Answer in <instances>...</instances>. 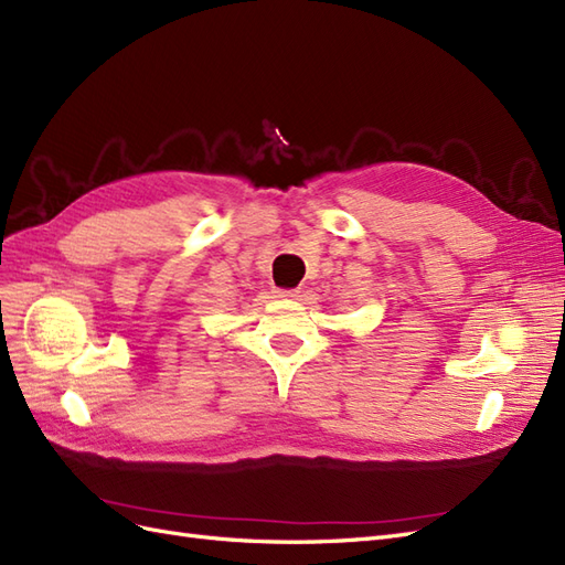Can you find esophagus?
Segmentation results:
<instances>
[{
    "mask_svg": "<svg viewBox=\"0 0 565 565\" xmlns=\"http://www.w3.org/2000/svg\"><path fill=\"white\" fill-rule=\"evenodd\" d=\"M276 297H282V299H295V297H299V289H276Z\"/></svg>",
    "mask_w": 565,
    "mask_h": 565,
    "instance_id": "obj_1",
    "label": "esophagus"
}]
</instances>
